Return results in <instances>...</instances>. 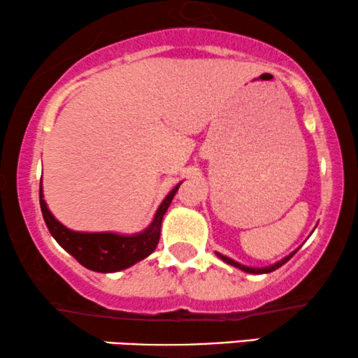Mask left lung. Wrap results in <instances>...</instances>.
<instances>
[{
  "mask_svg": "<svg viewBox=\"0 0 358 358\" xmlns=\"http://www.w3.org/2000/svg\"><path fill=\"white\" fill-rule=\"evenodd\" d=\"M296 252H298V250H296ZM296 252H292L291 255H287V257H286V258H282L281 262H278V263H275V264H271V266H264V268H250V266H245V264L236 263L235 259H231V258H229V257H224V255H220V253H217V257H219V258L222 259V262L229 263V264H231V266L238 268V270L245 271V273H252V275H263V273H271V271L278 270V268H281L282 264H285L286 262H289V259L292 258V255H294Z\"/></svg>",
  "mask_w": 358,
  "mask_h": 358,
  "instance_id": "left-lung-1",
  "label": "left lung"
}]
</instances>
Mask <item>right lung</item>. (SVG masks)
<instances>
[{
    "label": "right lung",
    "mask_w": 358,
    "mask_h": 358,
    "mask_svg": "<svg viewBox=\"0 0 358 358\" xmlns=\"http://www.w3.org/2000/svg\"><path fill=\"white\" fill-rule=\"evenodd\" d=\"M179 185L180 182L161 202L151 225L146 230L134 235H118L111 234V231L85 234V231H73L67 229L66 225H62L55 219L48 208L43 194V182L39 184V202L45 225L60 247L71 253L82 266L88 268V270L115 273L127 270V268L133 266L134 263L141 262L155 252L161 235L162 217L171 206V201L178 192Z\"/></svg>",
    "instance_id": "add662e5"
}]
</instances>
